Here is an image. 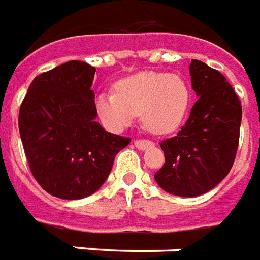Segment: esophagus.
Instances as JSON below:
<instances>
[{"mask_svg":"<svg viewBox=\"0 0 260 260\" xmlns=\"http://www.w3.org/2000/svg\"><path fill=\"white\" fill-rule=\"evenodd\" d=\"M134 145H136L137 149H140V150H145L147 147L153 146V142L151 141L147 140H136L134 141Z\"/></svg>","mask_w":260,"mask_h":260,"instance_id":"34e87169","label":"esophagus"}]
</instances>
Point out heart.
I'll use <instances>...</instances> for the list:
<instances>
[{
    "label": "heart",
    "mask_w": 260,
    "mask_h": 260,
    "mask_svg": "<svg viewBox=\"0 0 260 260\" xmlns=\"http://www.w3.org/2000/svg\"><path fill=\"white\" fill-rule=\"evenodd\" d=\"M189 106V88L181 76L143 71L120 79L115 92H102L95 109L102 123L120 132L141 114L142 124L154 134H168L181 124Z\"/></svg>",
    "instance_id": "obj_1"
}]
</instances>
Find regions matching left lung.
Wrapping results in <instances>:
<instances>
[{"label":"left lung","instance_id":"1","mask_svg":"<svg viewBox=\"0 0 260 260\" xmlns=\"http://www.w3.org/2000/svg\"><path fill=\"white\" fill-rule=\"evenodd\" d=\"M197 101L177 136L159 143L165 164L154 174L168 193L204 194L230 173L239 145L242 105L227 79L200 60L189 66Z\"/></svg>","mask_w":260,"mask_h":260}]
</instances>
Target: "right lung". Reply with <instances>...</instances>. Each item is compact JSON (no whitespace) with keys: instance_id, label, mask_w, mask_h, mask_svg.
<instances>
[{"instance_id":"right-lung-1","label":"right lung","mask_w":260,"mask_h":260,"mask_svg":"<svg viewBox=\"0 0 260 260\" xmlns=\"http://www.w3.org/2000/svg\"><path fill=\"white\" fill-rule=\"evenodd\" d=\"M95 67L71 60L33 79L18 128L33 177L49 194L79 200L109 177L130 138L106 132L95 118Z\"/></svg>"}]
</instances>
